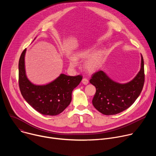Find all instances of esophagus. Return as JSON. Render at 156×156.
I'll use <instances>...</instances> for the list:
<instances>
[{
    "mask_svg": "<svg viewBox=\"0 0 156 156\" xmlns=\"http://www.w3.org/2000/svg\"><path fill=\"white\" fill-rule=\"evenodd\" d=\"M88 83H89V81H88L87 79H86V78H83V79L82 80V83H83V84L86 85V84H88Z\"/></svg>",
    "mask_w": 156,
    "mask_h": 156,
    "instance_id": "obj_1",
    "label": "esophagus"
}]
</instances>
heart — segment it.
Returning <instances> with one entry per match:
<instances>
[{
	"instance_id": "heart-1",
	"label": "heart",
	"mask_w": 156,
	"mask_h": 156,
	"mask_svg": "<svg viewBox=\"0 0 156 156\" xmlns=\"http://www.w3.org/2000/svg\"><path fill=\"white\" fill-rule=\"evenodd\" d=\"M94 46H90L78 51L75 56L69 57V66L72 69H75L78 65V60L85 59L83 63V68L90 73H94L99 70L102 66L106 58V50L100 48L95 51Z\"/></svg>"
}]
</instances>
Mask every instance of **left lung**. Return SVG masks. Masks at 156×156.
Returning <instances> with one entry per match:
<instances>
[{
  "instance_id": "obj_1",
  "label": "left lung",
  "mask_w": 156,
  "mask_h": 156,
  "mask_svg": "<svg viewBox=\"0 0 156 156\" xmlns=\"http://www.w3.org/2000/svg\"><path fill=\"white\" fill-rule=\"evenodd\" d=\"M141 69L135 77L126 83L111 79L104 71L93 75L90 83L96 88L92 101L94 107L104 115H115L129 108L141 94L144 83V60L141 55Z\"/></svg>"
}]
</instances>
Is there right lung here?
Listing matches in <instances>:
<instances>
[{
	"label": "right lung",
	"mask_w": 156,
	"mask_h": 156,
	"mask_svg": "<svg viewBox=\"0 0 156 156\" xmlns=\"http://www.w3.org/2000/svg\"><path fill=\"white\" fill-rule=\"evenodd\" d=\"M26 52L27 49L22 52L18 63L19 86L21 95L40 114L51 116L58 115L70 104L72 91L80 83L82 76H71L61 73L49 83L35 84L29 80L26 73Z\"/></svg>",
	"instance_id": "right-lung-1"
}]
</instances>
